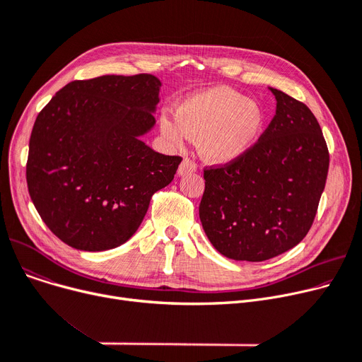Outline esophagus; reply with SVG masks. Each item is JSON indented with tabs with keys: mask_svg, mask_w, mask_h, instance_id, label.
Here are the masks:
<instances>
[{
	"mask_svg": "<svg viewBox=\"0 0 362 362\" xmlns=\"http://www.w3.org/2000/svg\"><path fill=\"white\" fill-rule=\"evenodd\" d=\"M195 170H197V164H195L194 161L189 160V158H185V160L182 161V164L179 165L177 173H179V176H186V175L194 173Z\"/></svg>",
	"mask_w": 362,
	"mask_h": 362,
	"instance_id": "34e87169",
	"label": "esophagus"
}]
</instances>
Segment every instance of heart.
I'll return each mask as SVG.
<instances>
[{"label": "heart", "mask_w": 362, "mask_h": 362, "mask_svg": "<svg viewBox=\"0 0 362 362\" xmlns=\"http://www.w3.org/2000/svg\"><path fill=\"white\" fill-rule=\"evenodd\" d=\"M261 105L227 86H213L187 97L177 105L176 117L163 114V135L175 146L199 138L201 157L213 164H232L258 142L264 129Z\"/></svg>", "instance_id": "1"}]
</instances>
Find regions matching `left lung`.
<instances>
[{"mask_svg": "<svg viewBox=\"0 0 362 362\" xmlns=\"http://www.w3.org/2000/svg\"><path fill=\"white\" fill-rule=\"evenodd\" d=\"M276 116L239 161L204 170V232L236 261L292 250L311 229L329 171V149L311 110L279 89Z\"/></svg>", "mask_w": 362, "mask_h": 362, "instance_id": "obj_1", "label": "left lung"}]
</instances>
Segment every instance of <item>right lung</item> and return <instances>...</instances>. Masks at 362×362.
Masks as SVG:
<instances>
[{
    "instance_id": "obj_1",
    "label": "right lung",
    "mask_w": 362,
    "mask_h": 362,
    "mask_svg": "<svg viewBox=\"0 0 362 362\" xmlns=\"http://www.w3.org/2000/svg\"><path fill=\"white\" fill-rule=\"evenodd\" d=\"M161 82L152 74L73 81L37 114L26 180L48 229L81 251H107L141 226L151 197L182 161L141 136L156 124Z\"/></svg>"
}]
</instances>
